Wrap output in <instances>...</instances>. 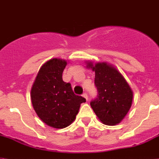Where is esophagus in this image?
Returning a JSON list of instances; mask_svg holds the SVG:
<instances>
[{
	"mask_svg": "<svg viewBox=\"0 0 159 159\" xmlns=\"http://www.w3.org/2000/svg\"><path fill=\"white\" fill-rule=\"evenodd\" d=\"M82 96H83V97L85 98V99H86V101H87V100H88V95H87V94H86V93H84L83 95H82Z\"/></svg>",
	"mask_w": 159,
	"mask_h": 159,
	"instance_id": "obj_1",
	"label": "esophagus"
}]
</instances>
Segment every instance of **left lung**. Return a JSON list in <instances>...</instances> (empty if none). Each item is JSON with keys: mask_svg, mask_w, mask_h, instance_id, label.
I'll list each match as a JSON object with an SVG mask.
<instances>
[{"mask_svg": "<svg viewBox=\"0 0 159 159\" xmlns=\"http://www.w3.org/2000/svg\"><path fill=\"white\" fill-rule=\"evenodd\" d=\"M95 71V84L98 96L91 106L103 124L114 126L122 122L130 110L133 91L122 73L106 62L86 63Z\"/></svg>", "mask_w": 159, "mask_h": 159, "instance_id": "8db88e82", "label": "left lung"}]
</instances>
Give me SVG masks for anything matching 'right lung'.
Masks as SVG:
<instances>
[{
	"instance_id": "add662e5",
	"label": "right lung",
	"mask_w": 159,
	"mask_h": 159,
	"mask_svg": "<svg viewBox=\"0 0 159 159\" xmlns=\"http://www.w3.org/2000/svg\"><path fill=\"white\" fill-rule=\"evenodd\" d=\"M65 59L54 58L41 67L31 88V100L35 112L44 123L53 128L67 127L75 120L82 96L73 93L70 83L63 81Z\"/></svg>"
}]
</instances>
